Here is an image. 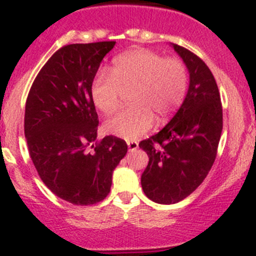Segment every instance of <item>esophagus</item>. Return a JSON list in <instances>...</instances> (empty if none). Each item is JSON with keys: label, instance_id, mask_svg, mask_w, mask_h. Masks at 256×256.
Wrapping results in <instances>:
<instances>
[{"label": "esophagus", "instance_id": "esophagus-1", "mask_svg": "<svg viewBox=\"0 0 256 256\" xmlns=\"http://www.w3.org/2000/svg\"><path fill=\"white\" fill-rule=\"evenodd\" d=\"M128 151L134 152L138 148V141H128Z\"/></svg>", "mask_w": 256, "mask_h": 256}]
</instances>
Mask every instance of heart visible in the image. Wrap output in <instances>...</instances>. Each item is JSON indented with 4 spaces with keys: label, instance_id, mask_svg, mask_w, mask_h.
<instances>
[{
    "label": "heart",
    "instance_id": "obj_1",
    "mask_svg": "<svg viewBox=\"0 0 256 256\" xmlns=\"http://www.w3.org/2000/svg\"><path fill=\"white\" fill-rule=\"evenodd\" d=\"M188 88V72L177 58H166L148 49H135L114 60L112 73L100 70L90 88L95 106L104 114L118 108L122 92L128 95V109L105 121L108 134L135 140L154 126L168 120L182 104Z\"/></svg>",
    "mask_w": 256,
    "mask_h": 256
}]
</instances>
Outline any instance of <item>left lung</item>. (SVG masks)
Segmentation results:
<instances>
[{"mask_svg": "<svg viewBox=\"0 0 256 256\" xmlns=\"http://www.w3.org/2000/svg\"><path fill=\"white\" fill-rule=\"evenodd\" d=\"M172 47L190 73L187 95L171 121L138 144L148 156L141 186L160 204H174L197 190L213 166L223 130L220 95L207 64L188 49Z\"/></svg>", "mask_w": 256, "mask_h": 256, "instance_id": "1", "label": "left lung"}]
</instances>
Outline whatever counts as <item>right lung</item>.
I'll list each match as a JSON object with an SVG mask.
<instances>
[{
	"mask_svg": "<svg viewBox=\"0 0 256 256\" xmlns=\"http://www.w3.org/2000/svg\"><path fill=\"white\" fill-rule=\"evenodd\" d=\"M116 42L68 44L36 76L24 112V136L33 164L46 186L76 206L109 194L112 172L128 144L115 136L96 140L98 114L92 82Z\"/></svg>",
	"mask_w": 256,
	"mask_h": 256,
	"instance_id": "1",
	"label": "right lung"
}]
</instances>
